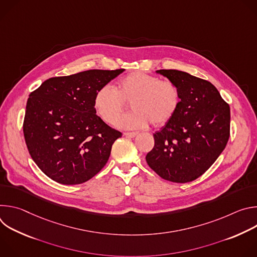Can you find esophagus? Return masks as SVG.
Returning <instances> with one entry per match:
<instances>
[{
  "label": "esophagus",
  "mask_w": 257,
  "mask_h": 257,
  "mask_svg": "<svg viewBox=\"0 0 257 257\" xmlns=\"http://www.w3.org/2000/svg\"><path fill=\"white\" fill-rule=\"evenodd\" d=\"M137 134H138L137 132H125V133H124V135H125L126 137H135Z\"/></svg>",
  "instance_id": "esophagus-1"
}]
</instances>
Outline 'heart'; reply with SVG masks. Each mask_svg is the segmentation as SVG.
Masks as SVG:
<instances>
[{
	"instance_id": "heart-1",
	"label": "heart",
	"mask_w": 257,
	"mask_h": 257,
	"mask_svg": "<svg viewBox=\"0 0 257 257\" xmlns=\"http://www.w3.org/2000/svg\"><path fill=\"white\" fill-rule=\"evenodd\" d=\"M130 103L134 111L119 116ZM181 104L178 86L169 80L142 72H132L118 81L117 89L101 86L93 99L97 116L105 123L117 124L126 129H141L152 123L155 127L168 124L177 114Z\"/></svg>"
}]
</instances>
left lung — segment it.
<instances>
[{
	"label": "left lung",
	"mask_w": 257,
	"mask_h": 257,
	"mask_svg": "<svg viewBox=\"0 0 257 257\" xmlns=\"http://www.w3.org/2000/svg\"><path fill=\"white\" fill-rule=\"evenodd\" d=\"M180 89L175 117L154 134L146 163L163 179L191 182L215 162L230 137V106L209 81L179 70H158Z\"/></svg>",
	"instance_id": "obj_1"
}]
</instances>
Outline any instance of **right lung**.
I'll list each match as a JSON object with an SVG mask.
<instances>
[{
  "instance_id": "1",
  "label": "right lung",
  "mask_w": 257,
  "mask_h": 257,
  "mask_svg": "<svg viewBox=\"0 0 257 257\" xmlns=\"http://www.w3.org/2000/svg\"><path fill=\"white\" fill-rule=\"evenodd\" d=\"M123 71L94 69L52 77L29 94L24 138L32 160L49 178L76 185L104 167L122 133L95 114L93 99Z\"/></svg>"
}]
</instances>
